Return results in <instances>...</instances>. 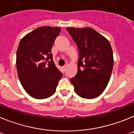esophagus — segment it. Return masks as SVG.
Instances as JSON below:
<instances>
[{
    "label": "esophagus",
    "instance_id": "1",
    "mask_svg": "<svg viewBox=\"0 0 134 134\" xmlns=\"http://www.w3.org/2000/svg\"><path fill=\"white\" fill-rule=\"evenodd\" d=\"M66 66H62V69H63L64 70H65V69H66Z\"/></svg>",
    "mask_w": 134,
    "mask_h": 134
}]
</instances>
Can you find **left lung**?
Returning <instances> with one entry per match:
<instances>
[{"instance_id":"obj_1","label":"left lung","mask_w":134,"mask_h":134,"mask_svg":"<svg viewBox=\"0 0 134 134\" xmlns=\"http://www.w3.org/2000/svg\"><path fill=\"white\" fill-rule=\"evenodd\" d=\"M79 50L78 72L70 81L76 93L94 99L107 87L113 67V50L108 40L91 27H67Z\"/></svg>"}]
</instances>
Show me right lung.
Masks as SVG:
<instances>
[{
    "mask_svg": "<svg viewBox=\"0 0 134 134\" xmlns=\"http://www.w3.org/2000/svg\"><path fill=\"white\" fill-rule=\"evenodd\" d=\"M60 31L59 27L43 26L27 34L19 42L16 60L18 77L27 94L34 99L52 95L62 76L51 53Z\"/></svg>",
    "mask_w": 134,
    "mask_h": 134,
    "instance_id": "obj_1",
    "label": "right lung"
}]
</instances>
